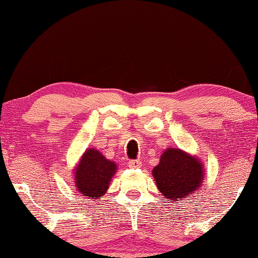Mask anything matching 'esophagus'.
Returning a JSON list of instances; mask_svg holds the SVG:
<instances>
[{"mask_svg":"<svg viewBox=\"0 0 258 258\" xmlns=\"http://www.w3.org/2000/svg\"><path fill=\"white\" fill-rule=\"evenodd\" d=\"M127 165L130 168H139L142 166V163L140 160H130Z\"/></svg>","mask_w":258,"mask_h":258,"instance_id":"1","label":"esophagus"}]
</instances>
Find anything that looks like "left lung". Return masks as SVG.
<instances>
[{
    "instance_id": "obj_1",
    "label": "left lung",
    "mask_w": 258,
    "mask_h": 258,
    "mask_svg": "<svg viewBox=\"0 0 258 258\" xmlns=\"http://www.w3.org/2000/svg\"><path fill=\"white\" fill-rule=\"evenodd\" d=\"M152 175L165 198L178 202L199 189L204 169L202 163L195 157L180 149L167 148L160 157V163L152 169Z\"/></svg>"
}]
</instances>
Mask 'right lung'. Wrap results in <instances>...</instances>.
I'll list each match as a JSON object with an SVG mask.
<instances>
[{"instance_id": "obj_1", "label": "right lung", "mask_w": 258, "mask_h": 258, "mask_svg": "<svg viewBox=\"0 0 258 258\" xmlns=\"http://www.w3.org/2000/svg\"><path fill=\"white\" fill-rule=\"evenodd\" d=\"M116 168V164L104 158L101 152L93 148L86 150L75 172L77 190L90 199L102 198Z\"/></svg>"}]
</instances>
